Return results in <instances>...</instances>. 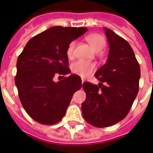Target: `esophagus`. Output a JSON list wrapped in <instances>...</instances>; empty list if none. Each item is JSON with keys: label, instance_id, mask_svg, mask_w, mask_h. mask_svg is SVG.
<instances>
[{"label": "esophagus", "instance_id": "esophagus-1", "mask_svg": "<svg viewBox=\"0 0 153 153\" xmlns=\"http://www.w3.org/2000/svg\"><path fill=\"white\" fill-rule=\"evenodd\" d=\"M84 82V80H82V83H83Z\"/></svg>", "mask_w": 153, "mask_h": 153}]
</instances>
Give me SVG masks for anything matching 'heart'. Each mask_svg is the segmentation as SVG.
Wrapping results in <instances>:
<instances>
[{
    "label": "heart",
    "instance_id": "obj_1",
    "mask_svg": "<svg viewBox=\"0 0 153 153\" xmlns=\"http://www.w3.org/2000/svg\"><path fill=\"white\" fill-rule=\"evenodd\" d=\"M86 40L89 45L91 46V48L96 52L102 51L106 46V39L100 33H91L86 37ZM75 47V42L73 41L70 43L66 48V55L69 58L73 57L74 49ZM71 71L74 74L82 77V78H87L90 76L95 70V64L83 61H76L73 62L71 66Z\"/></svg>",
    "mask_w": 153,
    "mask_h": 153
}]
</instances>
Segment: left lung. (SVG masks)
I'll return each instance as SVG.
<instances>
[{
	"label": "left lung",
	"mask_w": 153,
	"mask_h": 153,
	"mask_svg": "<svg viewBox=\"0 0 153 153\" xmlns=\"http://www.w3.org/2000/svg\"><path fill=\"white\" fill-rule=\"evenodd\" d=\"M109 43L107 62L95 72V78L107 84L85 82L86 100L82 103V116L97 128L109 127L125 118L139 91L140 67L129 43L105 28Z\"/></svg>",
	"instance_id": "left-lung-1"
}]
</instances>
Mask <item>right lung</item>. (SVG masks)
<instances>
[{"label":"right lung","mask_w":153,"mask_h":153,"mask_svg":"<svg viewBox=\"0 0 153 153\" xmlns=\"http://www.w3.org/2000/svg\"><path fill=\"white\" fill-rule=\"evenodd\" d=\"M87 31L85 27L53 26L31 38L18 56L15 84L23 108L33 120L51 125L63 118L82 79L77 74L58 82L53 79L71 73L66 48Z\"/></svg>","instance_id":"obj_1"}]
</instances>
